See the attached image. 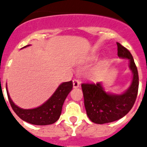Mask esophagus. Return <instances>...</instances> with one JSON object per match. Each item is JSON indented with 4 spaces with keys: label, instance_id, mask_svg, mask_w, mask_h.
I'll use <instances>...</instances> for the list:
<instances>
[{
    "label": "esophagus",
    "instance_id": "1",
    "mask_svg": "<svg viewBox=\"0 0 147 147\" xmlns=\"http://www.w3.org/2000/svg\"><path fill=\"white\" fill-rule=\"evenodd\" d=\"M80 86V82L77 79H74L73 80V87L74 88H78Z\"/></svg>",
    "mask_w": 147,
    "mask_h": 147
}]
</instances>
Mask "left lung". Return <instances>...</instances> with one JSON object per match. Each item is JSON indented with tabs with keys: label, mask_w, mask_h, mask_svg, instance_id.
Returning a JSON list of instances; mask_svg holds the SVG:
<instances>
[{
	"label": "left lung",
	"mask_w": 147,
	"mask_h": 147,
	"mask_svg": "<svg viewBox=\"0 0 147 147\" xmlns=\"http://www.w3.org/2000/svg\"><path fill=\"white\" fill-rule=\"evenodd\" d=\"M117 55L130 60V68L134 74L132 84L121 95L107 94L100 83L82 84L84 104L89 119L95 123H111L124 117L134 105L138 93V71L131 53L127 48L117 42Z\"/></svg>",
	"instance_id": "left-lung-1"
}]
</instances>
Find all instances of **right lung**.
<instances>
[{
	"label": "right lung",
	"mask_w": 147,
	"mask_h": 147,
	"mask_svg": "<svg viewBox=\"0 0 147 147\" xmlns=\"http://www.w3.org/2000/svg\"><path fill=\"white\" fill-rule=\"evenodd\" d=\"M72 81L62 83L47 102H45L40 107L30 110L21 109L16 106L10 99L8 92H7V93L10 106L20 118L34 125H49L56 122L59 118L63 103L72 89Z\"/></svg>",
	"instance_id": "1"
}]
</instances>
